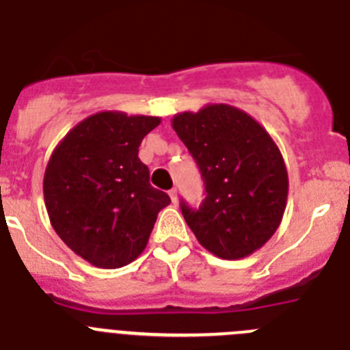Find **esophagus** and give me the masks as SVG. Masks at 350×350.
<instances>
[{"mask_svg": "<svg viewBox=\"0 0 350 350\" xmlns=\"http://www.w3.org/2000/svg\"><path fill=\"white\" fill-rule=\"evenodd\" d=\"M170 198H172V203L173 205H177V202H178V198H177V189H172L170 191Z\"/></svg>", "mask_w": 350, "mask_h": 350, "instance_id": "1", "label": "esophagus"}]
</instances>
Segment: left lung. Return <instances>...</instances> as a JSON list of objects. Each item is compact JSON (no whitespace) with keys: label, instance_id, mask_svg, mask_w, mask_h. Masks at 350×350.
<instances>
[{"label":"left lung","instance_id":"8db88e82","mask_svg":"<svg viewBox=\"0 0 350 350\" xmlns=\"http://www.w3.org/2000/svg\"><path fill=\"white\" fill-rule=\"evenodd\" d=\"M172 128L205 182L200 208L180 205L198 242L228 261L254 254L282 222L289 191L286 163L270 133L226 103L177 113Z\"/></svg>","mask_w":350,"mask_h":350}]
</instances>
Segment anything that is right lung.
Instances as JSON below:
<instances>
[{
	"label": "right lung",
	"instance_id": "obj_1",
	"mask_svg": "<svg viewBox=\"0 0 350 350\" xmlns=\"http://www.w3.org/2000/svg\"><path fill=\"white\" fill-rule=\"evenodd\" d=\"M161 117L105 110L80 120L55 145L43 175V198L54 231L77 256L113 270L147 247L170 196L154 189L138 157Z\"/></svg>",
	"mask_w": 350,
	"mask_h": 350
}]
</instances>
